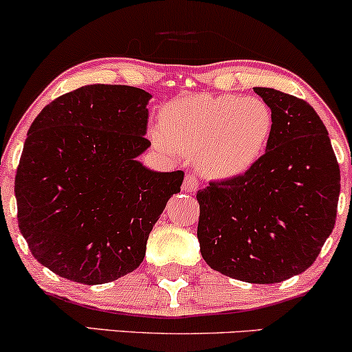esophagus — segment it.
I'll return each instance as SVG.
<instances>
[{
    "label": "esophagus",
    "instance_id": "esophagus-1",
    "mask_svg": "<svg viewBox=\"0 0 352 352\" xmlns=\"http://www.w3.org/2000/svg\"><path fill=\"white\" fill-rule=\"evenodd\" d=\"M199 185H200V182H199V179H197L195 173H187V175H185V180H184L185 192L195 193L197 190H199Z\"/></svg>",
    "mask_w": 352,
    "mask_h": 352
}]
</instances>
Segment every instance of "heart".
Listing matches in <instances>:
<instances>
[{"label": "heart", "mask_w": 352, "mask_h": 352, "mask_svg": "<svg viewBox=\"0 0 352 352\" xmlns=\"http://www.w3.org/2000/svg\"><path fill=\"white\" fill-rule=\"evenodd\" d=\"M274 116L260 98L197 94L162 111V127L152 129V142L179 151L212 179H233L248 172L272 142Z\"/></svg>", "instance_id": "1"}]
</instances>
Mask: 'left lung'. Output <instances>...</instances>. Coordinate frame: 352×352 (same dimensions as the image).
Masks as SVG:
<instances>
[{"mask_svg":"<svg viewBox=\"0 0 352 352\" xmlns=\"http://www.w3.org/2000/svg\"><path fill=\"white\" fill-rule=\"evenodd\" d=\"M274 131L243 175L199 190L197 236L210 268L258 285L308 270L336 221L341 173L324 124L306 100L270 87Z\"/></svg>","mask_w":352,"mask_h":352,"instance_id":"obj_1","label":"left lung"}]
</instances>
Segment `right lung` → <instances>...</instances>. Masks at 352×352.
<instances>
[{
	"instance_id": "add662e5",
	"label": "right lung",
	"mask_w": 352,
	"mask_h": 352,
	"mask_svg": "<svg viewBox=\"0 0 352 352\" xmlns=\"http://www.w3.org/2000/svg\"><path fill=\"white\" fill-rule=\"evenodd\" d=\"M144 89L82 86L59 96L28 131L14 179L18 225L39 263L102 285L142 263L148 233L184 172L137 160L151 140Z\"/></svg>"
}]
</instances>
